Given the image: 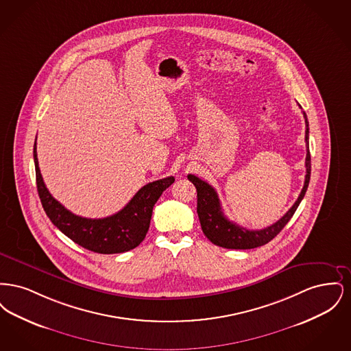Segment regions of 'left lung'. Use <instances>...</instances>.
<instances>
[{
    "mask_svg": "<svg viewBox=\"0 0 351 351\" xmlns=\"http://www.w3.org/2000/svg\"><path fill=\"white\" fill-rule=\"evenodd\" d=\"M305 118V143H306V158H305V167L306 175L304 186L301 189L300 195L292 208L284 215L279 221L274 225L261 229V230H249L242 228L237 223L228 219L222 212L221 202L218 199L217 192L212 185L201 180L200 178L195 175H188V180L195 184L197 189V215L200 219L201 229L205 237L215 245L225 249H234V250H247L263 246L274 239L278 234L282 232L287 222L295 215L298 206L300 205L301 200L305 196L308 189L309 180H311V152H309V123L305 112L302 113Z\"/></svg>",
    "mask_w": 351,
    "mask_h": 351,
    "instance_id": "left-lung-1",
    "label": "left lung"
}]
</instances>
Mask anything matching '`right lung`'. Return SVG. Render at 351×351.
Segmentation results:
<instances>
[{
    "instance_id": "1",
    "label": "right lung",
    "mask_w": 351,
    "mask_h": 351,
    "mask_svg": "<svg viewBox=\"0 0 351 351\" xmlns=\"http://www.w3.org/2000/svg\"><path fill=\"white\" fill-rule=\"evenodd\" d=\"M34 163L38 195L51 222L75 243L99 254H119L135 249L149 232L155 202L175 182L173 176H168L146 184L116 215L85 218L73 215L52 197L38 165L36 141L34 143Z\"/></svg>"
}]
</instances>
